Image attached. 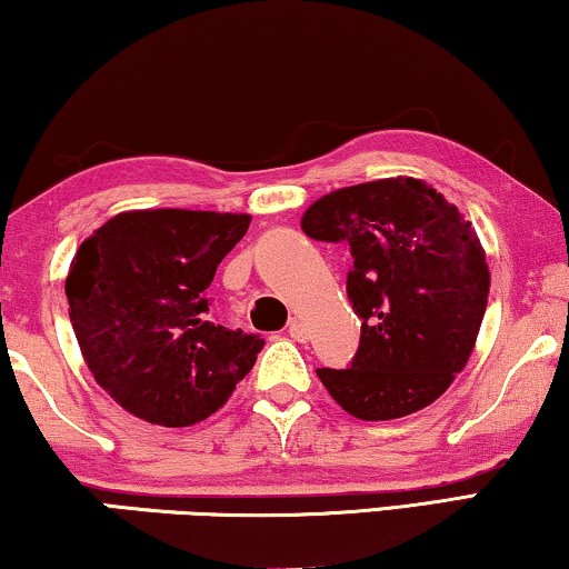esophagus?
Listing matches in <instances>:
<instances>
[{
	"label": "esophagus",
	"instance_id": "34e87169",
	"mask_svg": "<svg viewBox=\"0 0 569 569\" xmlns=\"http://www.w3.org/2000/svg\"><path fill=\"white\" fill-rule=\"evenodd\" d=\"M288 335H291L296 342H307L311 338L309 330H307V327H303V322H299V319H293V322L288 325Z\"/></svg>",
	"mask_w": 569,
	"mask_h": 569
}]
</instances>
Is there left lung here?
<instances>
[{"mask_svg":"<svg viewBox=\"0 0 569 569\" xmlns=\"http://www.w3.org/2000/svg\"><path fill=\"white\" fill-rule=\"evenodd\" d=\"M303 234L346 242L348 299L361 346L319 381L358 420H395L436 402L475 350L490 270L471 221L415 178L340 188L301 216Z\"/></svg>","mask_w":569,"mask_h":569,"instance_id":"obj_1","label":"left lung"}]
</instances>
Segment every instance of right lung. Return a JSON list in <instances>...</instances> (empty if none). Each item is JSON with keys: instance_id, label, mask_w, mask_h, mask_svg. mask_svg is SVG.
I'll use <instances>...</instances> for the list:
<instances>
[{"instance_id": "right-lung-1", "label": "right lung", "mask_w": 569, "mask_h": 569, "mask_svg": "<svg viewBox=\"0 0 569 569\" xmlns=\"http://www.w3.org/2000/svg\"><path fill=\"white\" fill-rule=\"evenodd\" d=\"M247 213L123 211L87 237L67 276L69 319L94 381L136 418L196 426L223 407L266 346L208 319L206 288Z\"/></svg>"}]
</instances>
